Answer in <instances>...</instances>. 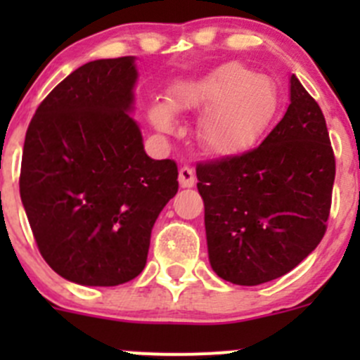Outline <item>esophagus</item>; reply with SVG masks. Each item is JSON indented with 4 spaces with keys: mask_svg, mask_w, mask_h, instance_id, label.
I'll use <instances>...</instances> for the list:
<instances>
[{
    "mask_svg": "<svg viewBox=\"0 0 360 360\" xmlns=\"http://www.w3.org/2000/svg\"><path fill=\"white\" fill-rule=\"evenodd\" d=\"M179 184L183 188H191L195 184V172L190 167H181L179 169Z\"/></svg>",
    "mask_w": 360,
    "mask_h": 360,
    "instance_id": "34e87169",
    "label": "esophagus"
}]
</instances>
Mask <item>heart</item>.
<instances>
[{
  "label": "heart",
  "instance_id": "1",
  "mask_svg": "<svg viewBox=\"0 0 360 360\" xmlns=\"http://www.w3.org/2000/svg\"><path fill=\"white\" fill-rule=\"evenodd\" d=\"M174 111H202L197 139L207 153L233 157L252 146L278 111V90L268 76L238 63H228L200 78L176 83L165 103H153L148 118L155 129L170 132Z\"/></svg>",
  "mask_w": 360,
  "mask_h": 360
}]
</instances>
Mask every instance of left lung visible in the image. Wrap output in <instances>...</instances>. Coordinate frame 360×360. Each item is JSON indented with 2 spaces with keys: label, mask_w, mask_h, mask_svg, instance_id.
<instances>
[{
  "label": "left lung",
  "mask_w": 360,
  "mask_h": 360,
  "mask_svg": "<svg viewBox=\"0 0 360 360\" xmlns=\"http://www.w3.org/2000/svg\"><path fill=\"white\" fill-rule=\"evenodd\" d=\"M289 101L259 146L197 167L210 266L231 284L282 277L326 233L336 174L326 118L294 75Z\"/></svg>",
  "instance_id": "left-lung-1"
}]
</instances>
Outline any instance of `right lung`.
Instances as JSON below:
<instances>
[{
    "label": "right lung",
    "instance_id": "obj_1",
    "mask_svg": "<svg viewBox=\"0 0 360 360\" xmlns=\"http://www.w3.org/2000/svg\"><path fill=\"white\" fill-rule=\"evenodd\" d=\"M136 57L83 64L25 132L20 198L43 259L79 285H120L146 266L177 165L146 155L134 111Z\"/></svg>",
    "mask_w": 360,
    "mask_h": 360
}]
</instances>
